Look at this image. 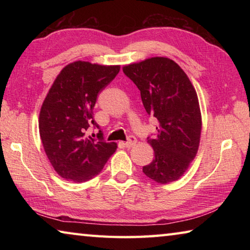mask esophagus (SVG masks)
<instances>
[{
	"label": "esophagus",
	"instance_id": "34e87169",
	"mask_svg": "<svg viewBox=\"0 0 250 250\" xmlns=\"http://www.w3.org/2000/svg\"><path fill=\"white\" fill-rule=\"evenodd\" d=\"M135 145H137V139H135L134 137H132V135H130L129 139H128V141L125 143V147H132Z\"/></svg>",
	"mask_w": 250,
	"mask_h": 250
}]
</instances>
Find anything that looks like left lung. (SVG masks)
Segmentation results:
<instances>
[{"label":"left lung","mask_w":250,"mask_h":250,"mask_svg":"<svg viewBox=\"0 0 250 250\" xmlns=\"http://www.w3.org/2000/svg\"><path fill=\"white\" fill-rule=\"evenodd\" d=\"M141 94L150 116L158 119V134L147 142L154 159L143 173L159 184L177 181L200 146L202 115L195 88L184 70L167 57H151L122 67Z\"/></svg>","instance_id":"8db88e82"}]
</instances>
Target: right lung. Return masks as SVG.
Here are the masks:
<instances>
[{"instance_id":"add662e5","label":"right lung","mask_w":250,"mask_h":250,"mask_svg":"<svg viewBox=\"0 0 250 250\" xmlns=\"http://www.w3.org/2000/svg\"><path fill=\"white\" fill-rule=\"evenodd\" d=\"M119 65L105 66L77 61L58 74L40 112V135L45 153L62 179L87 182L99 174L117 150L116 142L86 137L94 120L97 96L115 79Z\"/></svg>"}]
</instances>
